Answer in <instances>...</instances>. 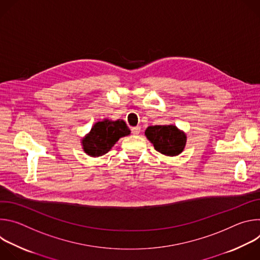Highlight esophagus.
I'll return each mask as SVG.
<instances>
[{
	"mask_svg": "<svg viewBox=\"0 0 260 260\" xmlns=\"http://www.w3.org/2000/svg\"><path fill=\"white\" fill-rule=\"evenodd\" d=\"M140 131H141V127L140 126H135V127H132V133L133 135L137 136L140 134Z\"/></svg>",
	"mask_w": 260,
	"mask_h": 260,
	"instance_id": "1",
	"label": "esophagus"
}]
</instances>
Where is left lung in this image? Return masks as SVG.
<instances>
[{"instance_id":"8db88e82","label":"left lung","mask_w":260,"mask_h":260,"mask_svg":"<svg viewBox=\"0 0 260 260\" xmlns=\"http://www.w3.org/2000/svg\"><path fill=\"white\" fill-rule=\"evenodd\" d=\"M145 136L153 144L156 151L167 156L179 155L184 150L187 140L184 132L172 124L148 126Z\"/></svg>"}]
</instances>
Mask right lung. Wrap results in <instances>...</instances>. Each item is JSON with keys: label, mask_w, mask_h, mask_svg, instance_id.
<instances>
[{"label": "right lung", "mask_w": 260, "mask_h": 260, "mask_svg": "<svg viewBox=\"0 0 260 260\" xmlns=\"http://www.w3.org/2000/svg\"><path fill=\"white\" fill-rule=\"evenodd\" d=\"M129 134L131 131L123 120L104 119L94 123L90 132L82 139L83 150L89 156H102L110 151L120 138Z\"/></svg>", "instance_id": "obj_1"}]
</instances>
